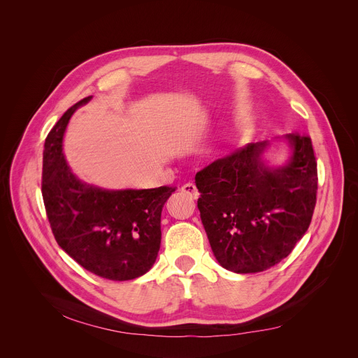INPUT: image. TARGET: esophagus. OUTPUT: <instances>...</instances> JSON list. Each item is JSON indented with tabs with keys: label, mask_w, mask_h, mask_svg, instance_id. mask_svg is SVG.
Segmentation results:
<instances>
[{
	"label": "esophagus",
	"mask_w": 358,
	"mask_h": 358,
	"mask_svg": "<svg viewBox=\"0 0 358 358\" xmlns=\"http://www.w3.org/2000/svg\"><path fill=\"white\" fill-rule=\"evenodd\" d=\"M181 193H184V194H187L188 197H192V199H194V200H197L199 199V192H197V187L193 184V182H187V184H184L182 187H181Z\"/></svg>",
	"instance_id": "1"
}]
</instances>
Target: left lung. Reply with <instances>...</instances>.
Returning a JSON list of instances; mask_svg holds the SVG:
<instances>
[{
	"label": "left lung",
	"instance_id": "left-lung-1",
	"mask_svg": "<svg viewBox=\"0 0 358 358\" xmlns=\"http://www.w3.org/2000/svg\"><path fill=\"white\" fill-rule=\"evenodd\" d=\"M283 140L279 166L264 155ZM317 162L311 139L288 134L248 144L196 174L201 223L214 257L234 273L266 271L287 257L309 227L317 201Z\"/></svg>",
	"mask_w": 358,
	"mask_h": 358
}]
</instances>
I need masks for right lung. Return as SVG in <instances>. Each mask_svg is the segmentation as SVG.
<instances>
[{
    "label": "right lung",
    "mask_w": 358,
    "mask_h": 358,
    "mask_svg": "<svg viewBox=\"0 0 358 358\" xmlns=\"http://www.w3.org/2000/svg\"><path fill=\"white\" fill-rule=\"evenodd\" d=\"M87 96L71 106L47 135L43 200L59 246L86 271L109 280H131L155 264L161 211L176 188L109 189L82 181L66 161L63 136Z\"/></svg>",
    "instance_id": "1"
}]
</instances>
